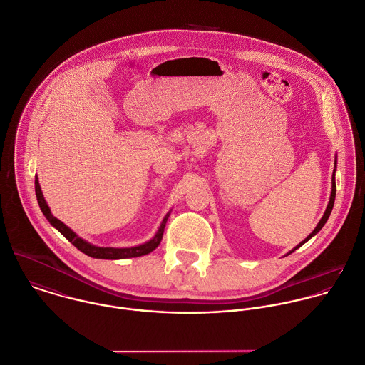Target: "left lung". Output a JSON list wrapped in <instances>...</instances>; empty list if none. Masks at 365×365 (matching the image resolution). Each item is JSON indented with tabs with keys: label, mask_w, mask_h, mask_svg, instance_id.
Returning <instances> with one entry per match:
<instances>
[{
	"label": "left lung",
	"mask_w": 365,
	"mask_h": 365,
	"mask_svg": "<svg viewBox=\"0 0 365 365\" xmlns=\"http://www.w3.org/2000/svg\"><path fill=\"white\" fill-rule=\"evenodd\" d=\"M334 173H336V170L333 172V180H331V182H333V189H331L330 202H329V206H327V209H326V213H324V216L322 217V220L319 222V225H317V227L313 230V233H310V235H309V236H307V237H306V239H304V240H303V242H302L299 246H296V249H299V247H300V246H303V245H304L307 240H310V239H312L314 235H317V233L322 230V227L326 225V222L329 220V217H330V213H331V210H333V206H334V200H336V175H334ZM296 249H294V250H296ZM294 250H292L290 253H293Z\"/></svg>",
	"instance_id": "obj_1"
}]
</instances>
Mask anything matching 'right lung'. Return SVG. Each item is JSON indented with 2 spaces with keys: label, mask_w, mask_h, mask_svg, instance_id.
<instances>
[{
  "label": "right lung",
  "mask_w": 365,
  "mask_h": 365,
  "mask_svg": "<svg viewBox=\"0 0 365 365\" xmlns=\"http://www.w3.org/2000/svg\"><path fill=\"white\" fill-rule=\"evenodd\" d=\"M35 195H36V200H38V205L43 213V216L48 219V222L58 230L61 232L78 250H81L82 253L91 256V257H95V259H108V260H118V259H129V257H139V256H145L148 253H150L152 250H155L160 240H162V236H163V230H165V226H166V220L169 217V215L165 216L158 233L155 235V237L140 246H136V247H126V249H115V247H98V246H92L89 245L88 242L82 240L81 237H78L68 226H65L61 220H58L56 217L52 216L45 199H43V195L41 192V187H39V182L38 179H35Z\"/></svg>",
  "instance_id": "obj_1"
}]
</instances>
